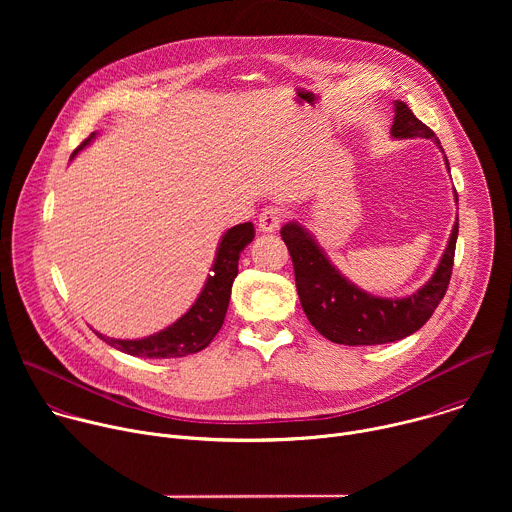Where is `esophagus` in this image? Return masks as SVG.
I'll use <instances>...</instances> for the list:
<instances>
[{
  "instance_id": "1",
  "label": "esophagus",
  "mask_w": 512,
  "mask_h": 512,
  "mask_svg": "<svg viewBox=\"0 0 512 512\" xmlns=\"http://www.w3.org/2000/svg\"><path fill=\"white\" fill-rule=\"evenodd\" d=\"M281 223H283V212L279 208H275V206H267L259 214V221H257L261 233H275Z\"/></svg>"
}]
</instances>
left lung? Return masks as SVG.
Masks as SVG:
<instances>
[{
  "mask_svg": "<svg viewBox=\"0 0 512 512\" xmlns=\"http://www.w3.org/2000/svg\"><path fill=\"white\" fill-rule=\"evenodd\" d=\"M391 137L431 139L442 150L437 135L427 125H423L403 101H395ZM444 160L450 170L446 156ZM281 239L287 245L291 261H294L298 296L310 324L336 344L373 346L411 336L431 318L433 310L440 306L452 277L458 218L446 251L433 275L415 294L405 298H379L354 285L330 263L312 233L298 221L283 225Z\"/></svg>",
  "mask_w": 512,
  "mask_h": 512,
  "instance_id": "obj_1",
  "label": "left lung"
}]
</instances>
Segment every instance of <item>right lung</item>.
I'll use <instances>...</instances> for the list:
<instances>
[{
	"label": "right lung",
	"instance_id": "obj_1",
	"mask_svg": "<svg viewBox=\"0 0 512 512\" xmlns=\"http://www.w3.org/2000/svg\"><path fill=\"white\" fill-rule=\"evenodd\" d=\"M97 137V133H91L79 148L72 152L75 158L81 150ZM255 239V231L251 223L235 225L231 227L221 243L216 247V255L212 261V273L206 277V283L198 294L196 302L190 306V310L178 318L168 328L135 340H119L109 338L99 332H95L101 340H105L109 346L141 358H178L186 354H194L202 348H206L212 338L221 330L229 300H231V287L239 273V255L241 251Z\"/></svg>",
	"mask_w": 512,
	"mask_h": 512
}]
</instances>
